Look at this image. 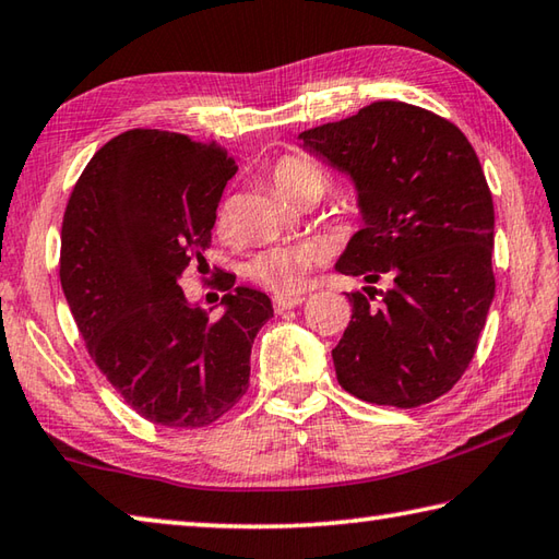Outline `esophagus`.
I'll return each instance as SVG.
<instances>
[{
	"mask_svg": "<svg viewBox=\"0 0 559 559\" xmlns=\"http://www.w3.org/2000/svg\"><path fill=\"white\" fill-rule=\"evenodd\" d=\"M302 300H306L302 296H273V308L283 312V310H290V308L300 306Z\"/></svg>",
	"mask_w": 559,
	"mask_h": 559,
	"instance_id": "obj_1",
	"label": "esophagus"
}]
</instances>
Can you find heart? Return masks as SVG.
Returning a JSON list of instances; mask_svg holds the SVG:
<instances>
[{"label": "heart", "mask_w": 559, "mask_h": 559, "mask_svg": "<svg viewBox=\"0 0 559 559\" xmlns=\"http://www.w3.org/2000/svg\"><path fill=\"white\" fill-rule=\"evenodd\" d=\"M269 178L283 198L296 202V205H308L318 202L330 190V176L306 156L286 154L273 160ZM219 229L229 227V210H219L217 219ZM320 253L312 245H278L259 251L249 261L247 276L259 283V286L276 290V293H296L306 276L314 269Z\"/></svg>", "instance_id": "heart-1"}]
</instances>
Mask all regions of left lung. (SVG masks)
Wrapping results in <instances>:
<instances>
[{"label": "left lung", "instance_id": "left-lung-1", "mask_svg": "<svg viewBox=\"0 0 559 559\" xmlns=\"http://www.w3.org/2000/svg\"><path fill=\"white\" fill-rule=\"evenodd\" d=\"M298 139L359 190L364 227L337 271L391 286L347 296L352 320L332 349L340 385L393 408L440 399L472 364L496 293L493 200L472 144L393 99Z\"/></svg>", "mask_w": 559, "mask_h": 559}]
</instances>
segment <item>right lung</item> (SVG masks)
Here are the masks:
<instances>
[{"mask_svg": "<svg viewBox=\"0 0 559 559\" xmlns=\"http://www.w3.org/2000/svg\"><path fill=\"white\" fill-rule=\"evenodd\" d=\"M237 160L215 141L129 129L90 158L60 229V286L90 357L141 418L205 428L249 389L266 293L219 283V320L190 308L182 271L202 269Z\"/></svg>", "mask_w": 559, "mask_h": 559, "instance_id": "obj_1", "label": "right lung"}]
</instances>
